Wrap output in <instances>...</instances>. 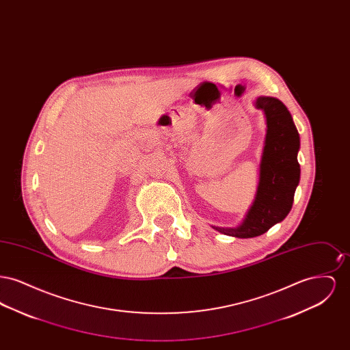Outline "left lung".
Returning <instances> with one entry per match:
<instances>
[{
	"label": "left lung",
	"instance_id": "obj_1",
	"mask_svg": "<svg viewBox=\"0 0 350 350\" xmlns=\"http://www.w3.org/2000/svg\"><path fill=\"white\" fill-rule=\"evenodd\" d=\"M254 106L262 110L267 118V135L256 197L239 227H214L220 233L240 239L260 236L282 221L293 207L300 180L299 133L290 111L274 97H258Z\"/></svg>",
	"mask_w": 350,
	"mask_h": 350
}]
</instances>
